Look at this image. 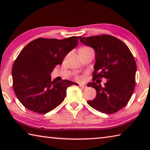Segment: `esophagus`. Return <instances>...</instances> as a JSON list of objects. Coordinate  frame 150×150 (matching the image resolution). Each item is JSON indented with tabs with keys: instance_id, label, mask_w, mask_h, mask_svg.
Returning <instances> with one entry per match:
<instances>
[{
	"instance_id": "esophagus-1",
	"label": "esophagus",
	"mask_w": 150,
	"mask_h": 150,
	"mask_svg": "<svg viewBox=\"0 0 150 150\" xmlns=\"http://www.w3.org/2000/svg\"><path fill=\"white\" fill-rule=\"evenodd\" d=\"M79 86L80 87L83 88H87V85H83V84H79Z\"/></svg>"
}]
</instances>
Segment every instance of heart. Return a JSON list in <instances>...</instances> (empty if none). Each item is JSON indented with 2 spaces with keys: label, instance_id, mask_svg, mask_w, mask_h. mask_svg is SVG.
Masks as SVG:
<instances>
[{
  "label": "heart",
  "instance_id": "heart-1",
  "mask_svg": "<svg viewBox=\"0 0 150 150\" xmlns=\"http://www.w3.org/2000/svg\"><path fill=\"white\" fill-rule=\"evenodd\" d=\"M75 79L76 80H78V81L81 80V77H79V76H76V77H75Z\"/></svg>",
  "mask_w": 150,
  "mask_h": 150
}]
</instances>
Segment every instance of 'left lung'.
<instances>
[{"instance_id":"1","label":"left lung","mask_w":150,"mask_h":150,"mask_svg":"<svg viewBox=\"0 0 150 150\" xmlns=\"http://www.w3.org/2000/svg\"><path fill=\"white\" fill-rule=\"evenodd\" d=\"M79 38L95 51L93 82L87 86L95 88L96 95L87 103L103 113H115L128 104L135 88L136 63L133 55L122 41L112 35ZM103 77L108 79L103 87L93 82Z\"/></svg>"}]
</instances>
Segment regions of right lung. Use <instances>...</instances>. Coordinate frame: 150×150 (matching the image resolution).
<instances>
[{
    "mask_svg": "<svg viewBox=\"0 0 150 150\" xmlns=\"http://www.w3.org/2000/svg\"><path fill=\"white\" fill-rule=\"evenodd\" d=\"M79 37L63 40L39 38L30 42L18 55L12 66V86L17 98L28 110L45 114L65 99L72 81H52L50 74L65 55L77 46Z\"/></svg>",
    "mask_w": 150,
    "mask_h": 150,
    "instance_id": "obj_1",
    "label": "right lung"
}]
</instances>
